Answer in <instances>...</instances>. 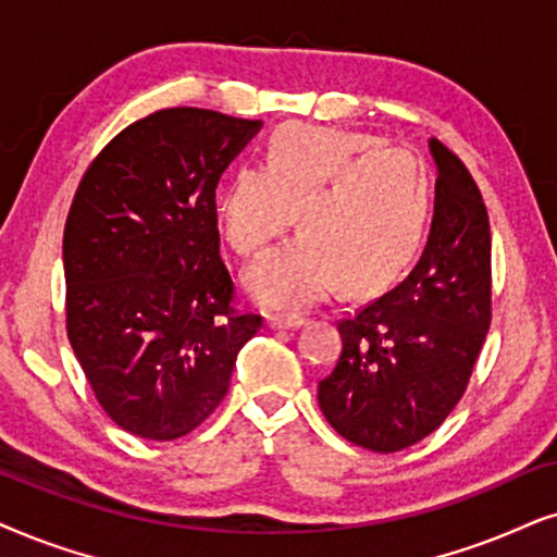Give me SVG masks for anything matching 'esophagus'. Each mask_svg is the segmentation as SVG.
<instances>
[{"mask_svg":"<svg viewBox=\"0 0 557 557\" xmlns=\"http://www.w3.org/2000/svg\"><path fill=\"white\" fill-rule=\"evenodd\" d=\"M302 323H306V318L302 315H283V313L267 315V325L274 331H293V329H300Z\"/></svg>","mask_w":557,"mask_h":557,"instance_id":"1","label":"esophagus"}]
</instances>
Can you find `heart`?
Here are the masks:
<instances>
[{
	"label": "heart",
	"instance_id": "1",
	"mask_svg": "<svg viewBox=\"0 0 557 557\" xmlns=\"http://www.w3.org/2000/svg\"><path fill=\"white\" fill-rule=\"evenodd\" d=\"M221 234L257 257L293 224L302 232L259 259L249 290L272 308H302L344 285L376 293L418 255L430 216V177L418 154L367 132L287 124L262 162H244L216 193Z\"/></svg>",
	"mask_w": 557,
	"mask_h": 557
}]
</instances>
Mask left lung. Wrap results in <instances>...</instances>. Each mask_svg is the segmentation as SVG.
I'll list each match as a JSON object with an SVG mask.
<instances>
[{
  "instance_id": "left-lung-1",
  "label": "left lung",
  "mask_w": 557,
  "mask_h": 557,
  "mask_svg": "<svg viewBox=\"0 0 557 557\" xmlns=\"http://www.w3.org/2000/svg\"><path fill=\"white\" fill-rule=\"evenodd\" d=\"M438 181L425 251L397 287L341 318L318 405L341 438L397 454L461 403L492 323V232L469 168L430 139Z\"/></svg>"
}]
</instances>
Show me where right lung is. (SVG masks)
<instances>
[{"instance_id": "1", "label": "right lung", "mask_w": 557, "mask_h": 557, "mask_svg": "<svg viewBox=\"0 0 557 557\" xmlns=\"http://www.w3.org/2000/svg\"><path fill=\"white\" fill-rule=\"evenodd\" d=\"M262 122L175 107L122 129L81 177L63 232L65 331L96 403L175 441L228 392L262 315L236 308L216 185Z\"/></svg>"}]
</instances>
